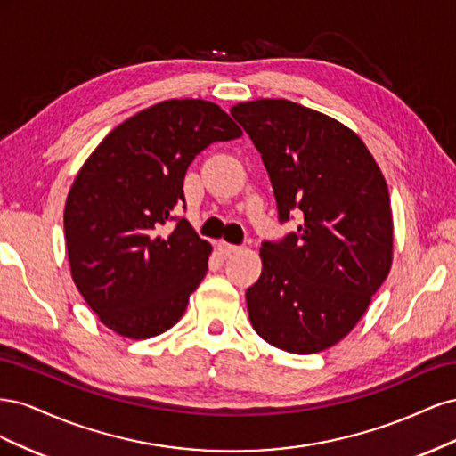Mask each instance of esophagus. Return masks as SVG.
Wrapping results in <instances>:
<instances>
[{"label":"esophagus","mask_w":456,"mask_h":456,"mask_svg":"<svg viewBox=\"0 0 456 456\" xmlns=\"http://www.w3.org/2000/svg\"><path fill=\"white\" fill-rule=\"evenodd\" d=\"M216 249L220 251V255H232V253H238L240 251V245H232L228 241H218L216 243Z\"/></svg>","instance_id":"esophagus-1"}]
</instances>
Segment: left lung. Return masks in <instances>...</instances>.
Returning <instances> with one entry per match:
<instances>
[{
	"mask_svg": "<svg viewBox=\"0 0 456 456\" xmlns=\"http://www.w3.org/2000/svg\"><path fill=\"white\" fill-rule=\"evenodd\" d=\"M260 151L285 224L262 241V273L247 289L256 333L291 354L333 346L362 320L392 266L388 186L360 136L337 119L285 99L230 110Z\"/></svg>",
	"mask_w": 456,
	"mask_h": 456,
	"instance_id": "obj_1",
	"label": "left lung"
}]
</instances>
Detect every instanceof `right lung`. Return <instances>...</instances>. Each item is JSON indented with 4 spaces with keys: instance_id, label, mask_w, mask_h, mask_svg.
<instances>
[{
    "instance_id": "1",
    "label": "right lung",
    "mask_w": 456,
    "mask_h": 456,
    "mask_svg": "<svg viewBox=\"0 0 456 456\" xmlns=\"http://www.w3.org/2000/svg\"><path fill=\"white\" fill-rule=\"evenodd\" d=\"M240 136L213 102L163 101L123 121L79 169L64 207L68 260L108 329L151 338L181 320L211 255L173 213L186 209L184 175L207 146Z\"/></svg>"
}]
</instances>
